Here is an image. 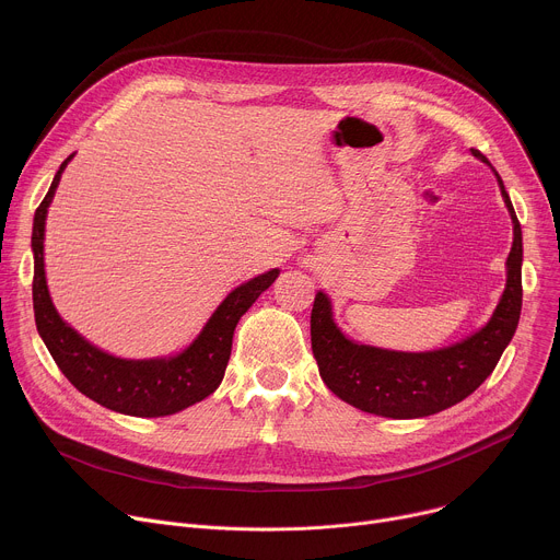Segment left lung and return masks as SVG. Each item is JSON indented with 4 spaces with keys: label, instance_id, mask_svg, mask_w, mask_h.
Segmentation results:
<instances>
[{
    "label": "left lung",
    "instance_id": "8db88e82",
    "mask_svg": "<svg viewBox=\"0 0 560 560\" xmlns=\"http://www.w3.org/2000/svg\"><path fill=\"white\" fill-rule=\"evenodd\" d=\"M471 154L492 168L488 156ZM494 171V168H492ZM514 223L508 257V283L490 322L471 337L432 352H394L348 339L335 324L332 305L322 290L310 314L312 352L324 383L341 401L387 419H421L463 401L497 368L510 346L523 305V234L503 179L494 171Z\"/></svg>",
    "mask_w": 560,
    "mask_h": 560
}]
</instances>
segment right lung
<instances>
[{"label": "right lung", "instance_id": "right-lung-1", "mask_svg": "<svg viewBox=\"0 0 560 560\" xmlns=\"http://www.w3.org/2000/svg\"><path fill=\"white\" fill-rule=\"evenodd\" d=\"M70 159L72 154L63 159L33 221V307L37 332L63 376L95 404L130 417H168L182 412L203 401L219 387L238 318L275 283L279 270L275 268L234 288L212 312L197 339L175 357L132 361L95 348L57 314L44 272L46 214Z\"/></svg>", "mask_w": 560, "mask_h": 560}]
</instances>
